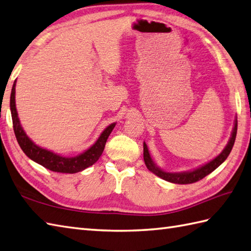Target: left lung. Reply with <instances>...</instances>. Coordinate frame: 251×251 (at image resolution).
Wrapping results in <instances>:
<instances>
[{
  "label": "left lung",
  "mask_w": 251,
  "mask_h": 251,
  "mask_svg": "<svg viewBox=\"0 0 251 251\" xmlns=\"http://www.w3.org/2000/svg\"><path fill=\"white\" fill-rule=\"evenodd\" d=\"M236 131H237V119H235V121H234V127H233L231 138L229 140L228 144H226V147L224 149L223 152H221L217 157H215L213 160L208 161L207 164L195 169V170L186 171V172H178V173L166 172L164 170H161L159 167H157L155 162L153 161L152 157H151V155H150L147 143L143 142V158H144L145 166H147L149 170L151 172H153L155 176L167 180V182L174 183V184L196 183V182H198V180H200L203 177L208 176L209 173H212L215 169H217L226 159V157H228L229 154L231 153L233 145H234L235 138H236Z\"/></svg>",
  "instance_id": "1"
}]
</instances>
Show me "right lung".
Segmentation results:
<instances>
[{
  "mask_svg": "<svg viewBox=\"0 0 251 251\" xmlns=\"http://www.w3.org/2000/svg\"><path fill=\"white\" fill-rule=\"evenodd\" d=\"M15 94H16V80L11 89L10 94V112L11 119H13L14 131L18 141L21 150L23 151L28 158L37 164L42 165L43 167L49 169L53 172L60 173H77L89 168L90 166L94 165L95 162L101 156L104 145H106L107 139L110 136V133L113 130L115 123L110 124L106 129H104L101 135L99 136L97 141L92 145L90 149H87L85 152L81 153L78 156L75 157H65L59 154H55L51 151L43 149L35 144L32 140L26 136L25 131L20 124L16 109V101H15Z\"/></svg>",
  "mask_w": 251,
  "mask_h": 251,
  "instance_id": "1",
  "label": "right lung"
}]
</instances>
